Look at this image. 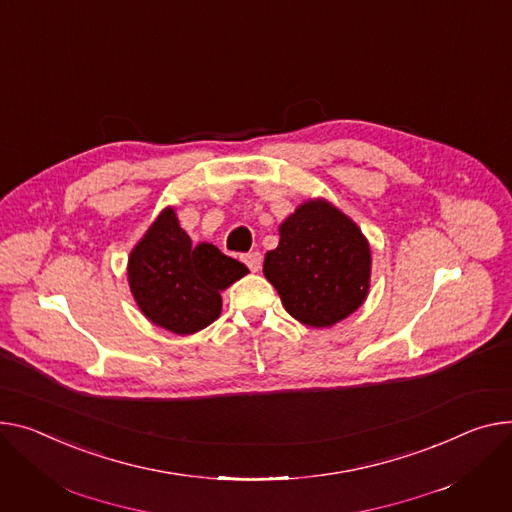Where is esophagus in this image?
I'll use <instances>...</instances> for the list:
<instances>
[{"label": "esophagus", "mask_w": 512, "mask_h": 512, "mask_svg": "<svg viewBox=\"0 0 512 512\" xmlns=\"http://www.w3.org/2000/svg\"><path fill=\"white\" fill-rule=\"evenodd\" d=\"M243 261L247 263V267H249L251 271H259V269H261V261H263V257H261V253H259V251H253V253L243 255Z\"/></svg>", "instance_id": "esophagus-1"}]
</instances>
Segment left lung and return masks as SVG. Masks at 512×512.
<instances>
[{
  "mask_svg": "<svg viewBox=\"0 0 512 512\" xmlns=\"http://www.w3.org/2000/svg\"><path fill=\"white\" fill-rule=\"evenodd\" d=\"M263 274L302 325L333 327L368 296L372 253L360 226L323 197L302 201L280 224Z\"/></svg>",
  "mask_w": 512,
  "mask_h": 512,
  "instance_id": "obj_1",
  "label": "left lung"
}]
</instances>
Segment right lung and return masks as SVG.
Masks as SVG:
<instances>
[{
  "mask_svg": "<svg viewBox=\"0 0 512 512\" xmlns=\"http://www.w3.org/2000/svg\"><path fill=\"white\" fill-rule=\"evenodd\" d=\"M249 267L212 243L193 245L177 210L166 206L129 253L127 282L144 317L177 335L212 325L222 313L220 292Z\"/></svg>",
  "mask_w": 512,
  "mask_h": 512,
  "instance_id": "right-lung-1",
  "label": "right lung"
}]
</instances>
